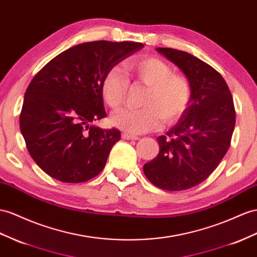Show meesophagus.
Listing matches in <instances>:
<instances>
[{"label":"esophagus","instance_id":"obj_1","mask_svg":"<svg viewBox=\"0 0 257 257\" xmlns=\"http://www.w3.org/2000/svg\"><path fill=\"white\" fill-rule=\"evenodd\" d=\"M121 138L124 140H138L139 138H138L137 136H134V135H130V134H127V133H123L121 135Z\"/></svg>","mask_w":257,"mask_h":257}]
</instances>
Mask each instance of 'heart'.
Wrapping results in <instances>:
<instances>
[{
	"label": "heart",
	"instance_id": "heart-1",
	"mask_svg": "<svg viewBox=\"0 0 257 257\" xmlns=\"http://www.w3.org/2000/svg\"><path fill=\"white\" fill-rule=\"evenodd\" d=\"M128 74L148 87L140 109L124 108L113 116V123L129 134L140 135L159 130L163 120L173 123L186 113L192 98L189 79L175 74L172 66L157 57H135L126 64ZM129 78L119 66H113L105 74L101 91L110 108H119L126 98Z\"/></svg>",
	"mask_w": 257,
	"mask_h": 257
}]
</instances>
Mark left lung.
I'll list each match as a JSON object with an SVG mask.
<instances>
[{
  "mask_svg": "<svg viewBox=\"0 0 257 257\" xmlns=\"http://www.w3.org/2000/svg\"><path fill=\"white\" fill-rule=\"evenodd\" d=\"M156 50L185 72L192 98L167 136L157 138L160 152L143 172L154 186L181 191L200 185L219 165L231 142L235 110L225 79L212 66L187 52Z\"/></svg>",
  "mask_w": 257,
  "mask_h": 257,
  "instance_id": "obj_1",
  "label": "left lung"
}]
</instances>
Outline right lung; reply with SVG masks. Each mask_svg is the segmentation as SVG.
Returning a JSON list of instances; mask_svg holds the SVG:
<instances>
[{"instance_id": "right-lung-1", "label": "right lung", "mask_w": 257, "mask_h": 257, "mask_svg": "<svg viewBox=\"0 0 257 257\" xmlns=\"http://www.w3.org/2000/svg\"><path fill=\"white\" fill-rule=\"evenodd\" d=\"M142 48L129 41L81 43L55 56L34 77L19 124L29 154L45 174L79 183L102 172L120 131L91 124L107 116L101 83L108 69Z\"/></svg>"}]
</instances>
